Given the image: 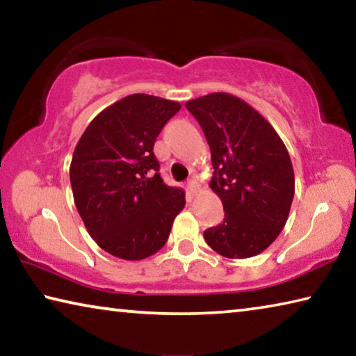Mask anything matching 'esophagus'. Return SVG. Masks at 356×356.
<instances>
[{"label": "esophagus", "instance_id": "34e87169", "mask_svg": "<svg viewBox=\"0 0 356 356\" xmlns=\"http://www.w3.org/2000/svg\"><path fill=\"white\" fill-rule=\"evenodd\" d=\"M197 190H200V184H197L196 179H190L188 184H186V191H188L190 196H195Z\"/></svg>", "mask_w": 356, "mask_h": 356}]
</instances>
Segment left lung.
<instances>
[{
	"mask_svg": "<svg viewBox=\"0 0 356 356\" xmlns=\"http://www.w3.org/2000/svg\"><path fill=\"white\" fill-rule=\"evenodd\" d=\"M212 154L210 188L225 209L221 225L204 231L207 245L229 259L267 250L284 227L295 193L291 156L261 113L227 92L185 104Z\"/></svg>",
	"mask_w": 356,
	"mask_h": 356,
	"instance_id": "obj_1",
	"label": "left lung"
}]
</instances>
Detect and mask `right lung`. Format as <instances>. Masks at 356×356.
I'll return each mask as SVG.
<instances>
[{
  "mask_svg": "<svg viewBox=\"0 0 356 356\" xmlns=\"http://www.w3.org/2000/svg\"><path fill=\"white\" fill-rule=\"evenodd\" d=\"M180 104L131 94L105 108L84 130L70 163L78 213L102 250L141 261L163 248L185 193L168 186L154 143Z\"/></svg>",
  "mask_w": 356,
  "mask_h": 356,
  "instance_id": "1",
  "label": "right lung"
}]
</instances>
